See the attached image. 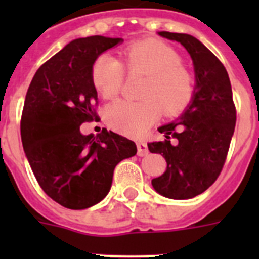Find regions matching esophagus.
Here are the masks:
<instances>
[{"instance_id":"obj_1","label":"esophagus","mask_w":259,"mask_h":259,"mask_svg":"<svg viewBox=\"0 0 259 259\" xmlns=\"http://www.w3.org/2000/svg\"><path fill=\"white\" fill-rule=\"evenodd\" d=\"M149 153V149H148V145L144 141H139L137 143V155H140V157H144Z\"/></svg>"}]
</instances>
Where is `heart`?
<instances>
[{
  "label": "heart",
  "mask_w": 259,
  "mask_h": 259,
  "mask_svg": "<svg viewBox=\"0 0 259 259\" xmlns=\"http://www.w3.org/2000/svg\"><path fill=\"white\" fill-rule=\"evenodd\" d=\"M122 62L107 53L95 59L91 76L97 92L105 98L119 95L128 74H145L141 84L143 100H116L106 107L109 125L130 136L145 134L162 115L180 114L192 101L194 84L182 58L171 47L157 40H144L120 52Z\"/></svg>",
  "instance_id": "b5f03b06"
}]
</instances>
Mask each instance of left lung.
<instances>
[{
	"instance_id": "8db88e82",
	"label": "left lung",
	"mask_w": 259,
	"mask_h": 259,
	"mask_svg": "<svg viewBox=\"0 0 259 259\" xmlns=\"http://www.w3.org/2000/svg\"><path fill=\"white\" fill-rule=\"evenodd\" d=\"M158 35L187 49L196 87L182 116L158 128L164 140L148 144L150 153H159L167 162L163 175L153 179L152 185L164 197L188 200L206 191L221 174L235 131L236 107L227 70L201 41L187 33Z\"/></svg>"
}]
</instances>
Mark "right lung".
Segmentation results:
<instances>
[{
	"label": "right lung",
	"mask_w": 259,
	"mask_h": 259,
	"mask_svg": "<svg viewBox=\"0 0 259 259\" xmlns=\"http://www.w3.org/2000/svg\"><path fill=\"white\" fill-rule=\"evenodd\" d=\"M122 38H76L36 71L23 107L20 136L42 191L62 206L91 207L106 197L114 168L134 157L136 144L102 128L81 135L84 122L100 120L91 70L95 59Z\"/></svg>",
	"instance_id": "add662e5"
}]
</instances>
